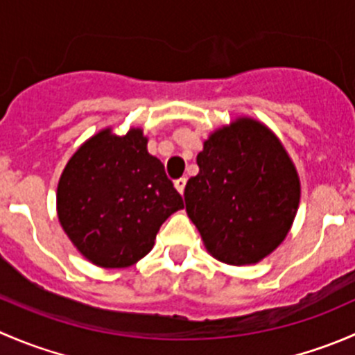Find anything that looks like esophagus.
<instances>
[{
	"instance_id": "obj_1",
	"label": "esophagus",
	"mask_w": 355,
	"mask_h": 355,
	"mask_svg": "<svg viewBox=\"0 0 355 355\" xmlns=\"http://www.w3.org/2000/svg\"><path fill=\"white\" fill-rule=\"evenodd\" d=\"M185 184H187V178H185V177L177 178V180H175V189H177V191L180 192V194H184Z\"/></svg>"
}]
</instances>
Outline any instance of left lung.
I'll use <instances>...</instances> for the list:
<instances>
[{"label": "left lung", "instance_id": "1", "mask_svg": "<svg viewBox=\"0 0 355 355\" xmlns=\"http://www.w3.org/2000/svg\"><path fill=\"white\" fill-rule=\"evenodd\" d=\"M185 209L207 252L221 263L256 264L287 237L300 180L280 139L261 121L237 118L204 141Z\"/></svg>", "mask_w": 355, "mask_h": 355}]
</instances>
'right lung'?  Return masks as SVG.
I'll return each instance as SVG.
<instances>
[{
	"label": "right lung",
	"mask_w": 355,
	"mask_h": 355,
	"mask_svg": "<svg viewBox=\"0 0 355 355\" xmlns=\"http://www.w3.org/2000/svg\"><path fill=\"white\" fill-rule=\"evenodd\" d=\"M182 196L148 153L141 128L98 132L77 149L58 182L56 209L78 252L101 268H127L155 245Z\"/></svg>",
	"instance_id": "obj_1"
}]
</instances>
